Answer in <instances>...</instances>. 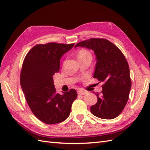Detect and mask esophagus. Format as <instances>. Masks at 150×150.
<instances>
[{"label":"esophagus","mask_w":150,"mask_h":150,"mask_svg":"<svg viewBox=\"0 0 150 150\" xmlns=\"http://www.w3.org/2000/svg\"><path fill=\"white\" fill-rule=\"evenodd\" d=\"M87 93V91H83V90H82V89H80L77 92L78 95H85V94H86Z\"/></svg>","instance_id":"obj_1"}]
</instances>
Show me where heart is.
<instances>
[{
    "label": "heart",
    "instance_id": "heart-1",
    "mask_svg": "<svg viewBox=\"0 0 150 150\" xmlns=\"http://www.w3.org/2000/svg\"><path fill=\"white\" fill-rule=\"evenodd\" d=\"M88 55H91L90 53L86 50L82 49L79 51V52L78 53V58L79 57H85V56H88Z\"/></svg>",
    "mask_w": 150,
    "mask_h": 150
}]
</instances>
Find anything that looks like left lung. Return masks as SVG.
I'll return each mask as SVG.
<instances>
[{"mask_svg":"<svg viewBox=\"0 0 150 150\" xmlns=\"http://www.w3.org/2000/svg\"><path fill=\"white\" fill-rule=\"evenodd\" d=\"M77 46L93 51L97 60L93 78L104 83L101 93H96L97 102L91 107L92 114L101 119L115 118L126 106L131 88L125 57L116 46L105 39L91 38L75 47Z\"/></svg>","mask_w":150,"mask_h":150,"instance_id":"obj_1","label":"left lung"}]
</instances>
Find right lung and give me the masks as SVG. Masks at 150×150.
Segmentation results:
<instances>
[{
    "instance_id": "1",
    "label": "right lung",
    "mask_w": 150,
    "mask_h": 150,
    "mask_svg": "<svg viewBox=\"0 0 150 150\" xmlns=\"http://www.w3.org/2000/svg\"><path fill=\"white\" fill-rule=\"evenodd\" d=\"M74 45H37L29 51L23 62L20 82L25 100L34 115L47 125L67 119L73 102L77 97L75 89L62 94L57 93L53 79L59 70L62 57Z\"/></svg>"
}]
</instances>
